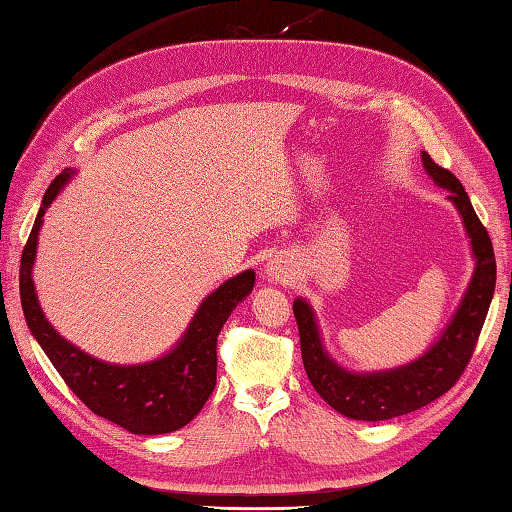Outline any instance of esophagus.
Here are the masks:
<instances>
[{"label":"esophagus","instance_id":"obj_1","mask_svg":"<svg viewBox=\"0 0 512 512\" xmlns=\"http://www.w3.org/2000/svg\"><path fill=\"white\" fill-rule=\"evenodd\" d=\"M267 276L269 280H274V283H289V280L296 276V267L289 263V258L276 256L271 258V263L267 265Z\"/></svg>","mask_w":512,"mask_h":512}]
</instances>
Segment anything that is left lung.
I'll return each mask as SVG.
<instances>
[{"label": "left lung", "mask_w": 512, "mask_h": 512, "mask_svg": "<svg viewBox=\"0 0 512 512\" xmlns=\"http://www.w3.org/2000/svg\"><path fill=\"white\" fill-rule=\"evenodd\" d=\"M422 165L433 183L448 192V201L460 212L475 269L453 318L420 358L384 371H349L329 356L322 344L314 307L305 298L294 300L300 331L302 364L314 389L331 409L362 422H380L422 409L460 380L475 351L495 291V252L486 227L479 221L471 198L455 174L440 168L422 152Z\"/></svg>", "instance_id": "1"}]
</instances>
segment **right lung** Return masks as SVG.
Instances as JSON below:
<instances>
[{"label":"right lung","mask_w":512,"mask_h":512,"mask_svg":"<svg viewBox=\"0 0 512 512\" xmlns=\"http://www.w3.org/2000/svg\"><path fill=\"white\" fill-rule=\"evenodd\" d=\"M72 174L75 172L68 168L50 183L22 254L19 296L28 329L70 391L92 413L134 435L179 431L201 413L216 387V338L238 302L252 294L256 271L245 269L205 296L179 342L161 358L139 364H114L90 356L50 325L37 300L33 280L44 214Z\"/></svg>","instance_id":"right-lung-1"}]
</instances>
